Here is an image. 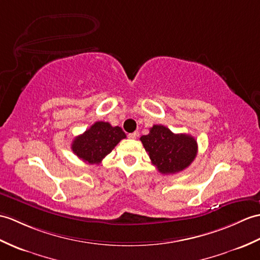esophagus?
I'll list each match as a JSON object with an SVG mask.
<instances>
[{"label": "esophagus", "mask_w": 260, "mask_h": 260, "mask_svg": "<svg viewBox=\"0 0 260 260\" xmlns=\"http://www.w3.org/2000/svg\"><path fill=\"white\" fill-rule=\"evenodd\" d=\"M138 136V133L137 132H134V133H129L128 134V138H131V140H135V138Z\"/></svg>", "instance_id": "34e87169"}]
</instances>
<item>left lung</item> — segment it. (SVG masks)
Segmentation results:
<instances>
[{"label":"left lung","instance_id":"obj_1","mask_svg":"<svg viewBox=\"0 0 260 260\" xmlns=\"http://www.w3.org/2000/svg\"><path fill=\"white\" fill-rule=\"evenodd\" d=\"M152 164L161 174H176L194 161L197 142L188 134H174L164 125H154L147 135L141 137Z\"/></svg>","mask_w":260,"mask_h":260}]
</instances>
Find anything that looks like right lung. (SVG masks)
Returning a JSON list of instances; mask_svg holds the SVG:
<instances>
[{"instance_id":"right-lung-1","label":"right lung","mask_w":260,"mask_h":260,"mask_svg":"<svg viewBox=\"0 0 260 260\" xmlns=\"http://www.w3.org/2000/svg\"><path fill=\"white\" fill-rule=\"evenodd\" d=\"M125 137V133L118 126L113 127L110 123L96 122L74 138L72 150L87 164H100Z\"/></svg>"}]
</instances>
